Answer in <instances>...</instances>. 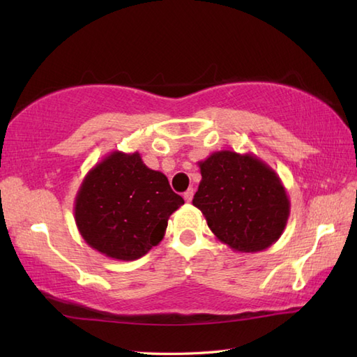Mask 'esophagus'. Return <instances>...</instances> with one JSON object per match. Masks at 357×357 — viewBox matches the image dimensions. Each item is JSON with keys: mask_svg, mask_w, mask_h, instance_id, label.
<instances>
[{"mask_svg": "<svg viewBox=\"0 0 357 357\" xmlns=\"http://www.w3.org/2000/svg\"><path fill=\"white\" fill-rule=\"evenodd\" d=\"M193 195H195L193 188H188V190L184 193V199H185L187 202H190V201L193 199Z\"/></svg>", "mask_w": 357, "mask_h": 357, "instance_id": "obj_1", "label": "esophagus"}]
</instances>
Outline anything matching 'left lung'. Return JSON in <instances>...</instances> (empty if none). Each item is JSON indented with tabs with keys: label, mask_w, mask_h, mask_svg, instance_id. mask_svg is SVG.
<instances>
[{
	"label": "left lung",
	"mask_w": 357,
	"mask_h": 357,
	"mask_svg": "<svg viewBox=\"0 0 357 357\" xmlns=\"http://www.w3.org/2000/svg\"><path fill=\"white\" fill-rule=\"evenodd\" d=\"M198 164L202 179L193 206L215 236L241 253L275 244L290 216V199L278 173L253 153L231 150L215 151Z\"/></svg>",
	"instance_id": "obj_1"
}]
</instances>
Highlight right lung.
Masks as SVG:
<instances>
[{
	"label": "right lung",
	"instance_id": "1",
	"mask_svg": "<svg viewBox=\"0 0 357 357\" xmlns=\"http://www.w3.org/2000/svg\"><path fill=\"white\" fill-rule=\"evenodd\" d=\"M183 204L165 174L149 169L138 151L115 150L82 179L73 213L96 252L135 261L162 241L170 215Z\"/></svg>",
	"mask_w": 357,
	"mask_h": 357
}]
</instances>
